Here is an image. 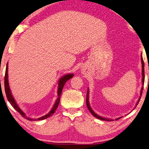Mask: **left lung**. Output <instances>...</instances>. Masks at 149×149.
<instances>
[{
	"mask_svg": "<svg viewBox=\"0 0 149 149\" xmlns=\"http://www.w3.org/2000/svg\"><path fill=\"white\" fill-rule=\"evenodd\" d=\"M141 63H142V83H143V84H144V82H145V70H144V61H143V59L142 56H141ZM143 86H142L141 91V93H140L141 96V94H142V93H143ZM88 94H89V90H88V88L87 94H86V106H87L88 110L90 111V112H91V114L93 115L94 117H96V118H98V119H100V120H106V121H112V120H112V119H109V118H104V117H100V116L96 114V113H94V112L93 111V110L91 109V106H90V104H89V102H88ZM141 96L139 97V100H138V102H137V103L136 106H137V105L138 104V103H139V100H140ZM121 118V117L118 118H116V120H118V119H119V118Z\"/></svg>",
	"mask_w": 149,
	"mask_h": 149,
	"instance_id": "1",
	"label": "left lung"
}]
</instances>
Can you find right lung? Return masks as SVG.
<instances>
[{"instance_id":"add662e5","label":"right lung","mask_w":149,"mask_h":149,"mask_svg":"<svg viewBox=\"0 0 149 149\" xmlns=\"http://www.w3.org/2000/svg\"><path fill=\"white\" fill-rule=\"evenodd\" d=\"M8 63L6 64V72H5V76H4V89H5V93H6V98L8 99V100L9 101V102L10 103V104L12 105V107L14 108V109L17 111V112H19L20 114L22 115V117H24L26 119H27L29 120H44L47 118L48 117H51L53 115V113L55 112V111L56 109V108L58 107V105L59 104V102H60V98L61 96V93L62 91H63V88L64 87V85L66 83L67 81H68L70 79H71L72 77H73L74 76V74H67L64 75V76L62 77L58 81V91H57V93H58V98L56 100V101L55 103V105H53V107L52 108L49 113H47V115H45L44 116H43L42 117H40L38 118H29L28 117H26L25 115V113L23 112V111L21 110L19 106L17 105V104H16V102L15 101L14 98L12 94V93H11V91L10 89V86H9V83H8Z\"/></svg>"}]
</instances>
